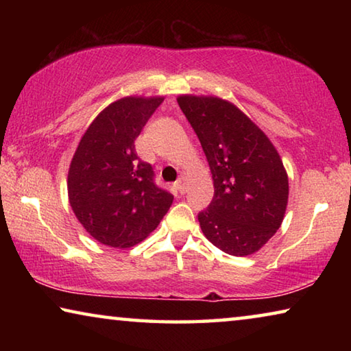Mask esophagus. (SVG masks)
<instances>
[{
  "label": "esophagus",
  "mask_w": 351,
  "mask_h": 351,
  "mask_svg": "<svg viewBox=\"0 0 351 351\" xmlns=\"http://www.w3.org/2000/svg\"><path fill=\"white\" fill-rule=\"evenodd\" d=\"M175 189L178 190V192H180L181 195H184L186 193V178H180V180H178L176 182H175Z\"/></svg>",
  "instance_id": "34e87169"
}]
</instances>
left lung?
Returning <instances> with one entry per match:
<instances>
[{"label": "left lung", "instance_id": "obj_1", "mask_svg": "<svg viewBox=\"0 0 351 351\" xmlns=\"http://www.w3.org/2000/svg\"><path fill=\"white\" fill-rule=\"evenodd\" d=\"M197 133L215 193L198 213L213 246L235 257L257 252L277 232L288 204V175L276 147L234 104L212 96H180Z\"/></svg>", "mask_w": 351, "mask_h": 351}]
</instances>
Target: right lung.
<instances>
[{
    "label": "right lung",
    "mask_w": 351,
    "mask_h": 351,
    "mask_svg": "<svg viewBox=\"0 0 351 351\" xmlns=\"http://www.w3.org/2000/svg\"><path fill=\"white\" fill-rule=\"evenodd\" d=\"M164 97H123L99 112L82 136L68 173V197L93 239L130 247L147 239L173 203L154 184L134 141Z\"/></svg>",
    "instance_id": "1"
}]
</instances>
